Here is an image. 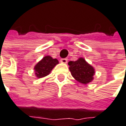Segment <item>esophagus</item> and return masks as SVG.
I'll list each match as a JSON object with an SVG mask.
<instances>
[{
  "label": "esophagus",
  "instance_id": "34e87169",
  "mask_svg": "<svg viewBox=\"0 0 126 126\" xmlns=\"http://www.w3.org/2000/svg\"><path fill=\"white\" fill-rule=\"evenodd\" d=\"M61 62L63 63H68V59L67 58H61Z\"/></svg>",
  "mask_w": 126,
  "mask_h": 126
}]
</instances>
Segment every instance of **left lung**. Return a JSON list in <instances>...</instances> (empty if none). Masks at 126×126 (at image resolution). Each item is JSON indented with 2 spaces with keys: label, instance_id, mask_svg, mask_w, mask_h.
<instances>
[{
  "label": "left lung",
  "instance_id": "obj_1",
  "mask_svg": "<svg viewBox=\"0 0 126 126\" xmlns=\"http://www.w3.org/2000/svg\"><path fill=\"white\" fill-rule=\"evenodd\" d=\"M68 65L73 77L80 83L87 84L93 79L94 69L84 58H79L76 61H70Z\"/></svg>",
  "mask_w": 126,
  "mask_h": 126
}]
</instances>
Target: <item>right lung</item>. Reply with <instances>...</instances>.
Instances as JSON below:
<instances>
[{"label":"right lung","mask_w":126,"mask_h":126,"mask_svg":"<svg viewBox=\"0 0 126 126\" xmlns=\"http://www.w3.org/2000/svg\"><path fill=\"white\" fill-rule=\"evenodd\" d=\"M58 63V61L56 58L53 59L49 56L44 57L34 67L36 76L39 78L47 76Z\"/></svg>","instance_id":"right-lung-1"}]
</instances>
